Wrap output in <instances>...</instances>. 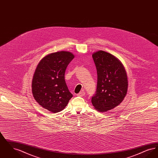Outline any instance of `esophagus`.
Wrapping results in <instances>:
<instances>
[{"label":"esophagus","mask_w":158,"mask_h":158,"mask_svg":"<svg viewBox=\"0 0 158 158\" xmlns=\"http://www.w3.org/2000/svg\"><path fill=\"white\" fill-rule=\"evenodd\" d=\"M77 96H79V97H83V96H85V92H83V91H82V92H79V94H77Z\"/></svg>","instance_id":"1"}]
</instances>
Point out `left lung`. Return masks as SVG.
I'll return each mask as SVG.
<instances>
[{
    "instance_id": "1",
    "label": "left lung",
    "mask_w": 158,
    "mask_h": 158,
    "mask_svg": "<svg viewBox=\"0 0 158 158\" xmlns=\"http://www.w3.org/2000/svg\"><path fill=\"white\" fill-rule=\"evenodd\" d=\"M97 71V90L92 104L100 112L112 110L123 101L127 92L128 81L125 69L113 55L104 51L92 54Z\"/></svg>"
}]
</instances>
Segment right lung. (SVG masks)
Returning <instances> with one entry per match:
<instances>
[{
    "instance_id": "right-lung-1",
    "label": "right lung",
    "mask_w": 158,
    "mask_h": 158,
    "mask_svg": "<svg viewBox=\"0 0 158 158\" xmlns=\"http://www.w3.org/2000/svg\"><path fill=\"white\" fill-rule=\"evenodd\" d=\"M73 58V54L68 52L52 53L41 60L36 68L32 82V94L38 103L50 111H62L73 97L64 74Z\"/></svg>"
}]
</instances>
